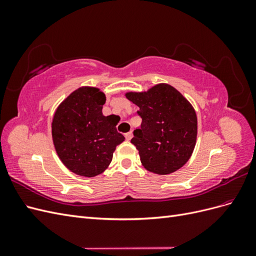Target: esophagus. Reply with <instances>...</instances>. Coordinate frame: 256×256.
<instances>
[{
  "label": "esophagus",
  "mask_w": 256,
  "mask_h": 256,
  "mask_svg": "<svg viewBox=\"0 0 256 256\" xmlns=\"http://www.w3.org/2000/svg\"><path fill=\"white\" fill-rule=\"evenodd\" d=\"M125 138H127L128 141H130L131 138H132V132H131V131H129V132H127V134H125Z\"/></svg>",
  "instance_id": "1"
}]
</instances>
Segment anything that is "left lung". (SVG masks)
I'll list each match as a JSON object with an SVG mask.
<instances>
[{
  "instance_id": "left-lung-1",
  "label": "left lung",
  "mask_w": 256,
  "mask_h": 256,
  "mask_svg": "<svg viewBox=\"0 0 256 256\" xmlns=\"http://www.w3.org/2000/svg\"><path fill=\"white\" fill-rule=\"evenodd\" d=\"M126 98L140 108L141 128L134 131L131 143L147 171L168 175L187 164L198 136L196 113L188 100L166 83L128 92Z\"/></svg>"
}]
</instances>
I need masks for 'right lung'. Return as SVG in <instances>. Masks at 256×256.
Here are the masks:
<instances>
[{
	"mask_svg": "<svg viewBox=\"0 0 256 256\" xmlns=\"http://www.w3.org/2000/svg\"><path fill=\"white\" fill-rule=\"evenodd\" d=\"M106 95L82 86L62 102L52 120L54 148L72 173L94 177L110 166L116 146L125 138L116 130L112 115L102 114Z\"/></svg>",
	"mask_w": 256,
	"mask_h": 256,
	"instance_id": "obj_1",
	"label": "right lung"
}]
</instances>
